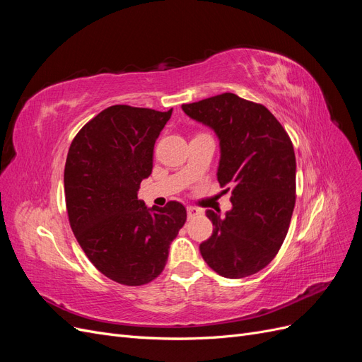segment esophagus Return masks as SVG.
Returning <instances> with one entry per match:
<instances>
[{
	"label": "esophagus",
	"instance_id": "esophagus-1",
	"mask_svg": "<svg viewBox=\"0 0 362 362\" xmlns=\"http://www.w3.org/2000/svg\"><path fill=\"white\" fill-rule=\"evenodd\" d=\"M196 214H199V210H198V208H194V206H187V216H189V218H190V217H194Z\"/></svg>",
	"mask_w": 362,
	"mask_h": 362
}]
</instances>
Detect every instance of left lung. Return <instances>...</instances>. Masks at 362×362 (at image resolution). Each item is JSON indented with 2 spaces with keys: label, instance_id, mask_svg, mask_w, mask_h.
Segmentation results:
<instances>
[{
  "label": "left lung",
  "instance_id": "left-lung-1",
  "mask_svg": "<svg viewBox=\"0 0 362 362\" xmlns=\"http://www.w3.org/2000/svg\"><path fill=\"white\" fill-rule=\"evenodd\" d=\"M181 108L214 131L221 148L217 180L221 187H233L231 210L225 216L206 211L214 229L201 243V255L225 278L254 275L275 258L290 226L296 202L291 140L264 105L234 93Z\"/></svg>",
  "mask_w": 362,
  "mask_h": 362
}]
</instances>
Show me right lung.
I'll return each instance as SVG.
<instances>
[{"mask_svg": "<svg viewBox=\"0 0 362 362\" xmlns=\"http://www.w3.org/2000/svg\"><path fill=\"white\" fill-rule=\"evenodd\" d=\"M170 116L172 108L112 105L81 128L68 152L64 198L74 235L92 264L124 286L160 275L187 217L177 201L158 208L137 198Z\"/></svg>", "mask_w": 362, "mask_h": 362, "instance_id": "right-lung-1", "label": "right lung"}]
</instances>
